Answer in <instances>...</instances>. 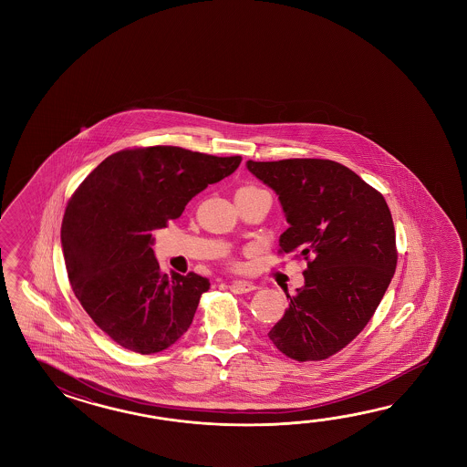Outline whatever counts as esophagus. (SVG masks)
<instances>
[{"instance_id": "esophagus-1", "label": "esophagus", "mask_w": 467, "mask_h": 467, "mask_svg": "<svg viewBox=\"0 0 467 467\" xmlns=\"http://www.w3.org/2000/svg\"><path fill=\"white\" fill-rule=\"evenodd\" d=\"M230 292L234 294H247L255 290V285L252 282H245V280H235V282H230L229 284Z\"/></svg>"}]
</instances>
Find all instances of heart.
Instances as JSON below:
<instances>
[{
  "instance_id": "obj_1",
  "label": "heart",
  "mask_w": 467,
  "mask_h": 467,
  "mask_svg": "<svg viewBox=\"0 0 467 467\" xmlns=\"http://www.w3.org/2000/svg\"><path fill=\"white\" fill-rule=\"evenodd\" d=\"M240 190H255V187H244V189ZM240 190H238V192H240Z\"/></svg>"
}]
</instances>
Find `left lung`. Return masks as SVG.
Wrapping results in <instances>:
<instances>
[{
    "instance_id": "8db88e82",
    "label": "left lung",
    "mask_w": 467,
    "mask_h": 467,
    "mask_svg": "<svg viewBox=\"0 0 467 467\" xmlns=\"http://www.w3.org/2000/svg\"><path fill=\"white\" fill-rule=\"evenodd\" d=\"M247 169L278 195L288 229L280 252L307 260L304 285L288 296L268 332L298 362L322 360L368 326L394 277L396 232L378 190L332 160L252 161Z\"/></svg>"
}]
</instances>
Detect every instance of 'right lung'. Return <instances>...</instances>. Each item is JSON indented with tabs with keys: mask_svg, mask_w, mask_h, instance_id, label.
<instances>
[{
	"mask_svg": "<svg viewBox=\"0 0 467 467\" xmlns=\"http://www.w3.org/2000/svg\"><path fill=\"white\" fill-rule=\"evenodd\" d=\"M242 157L180 147L123 150L73 193L61 223L71 288L89 317L121 348L155 354L187 330L209 278L160 272L151 237Z\"/></svg>",
	"mask_w": 467,
	"mask_h": 467,
	"instance_id": "add662e5",
	"label": "right lung"
}]
</instances>
